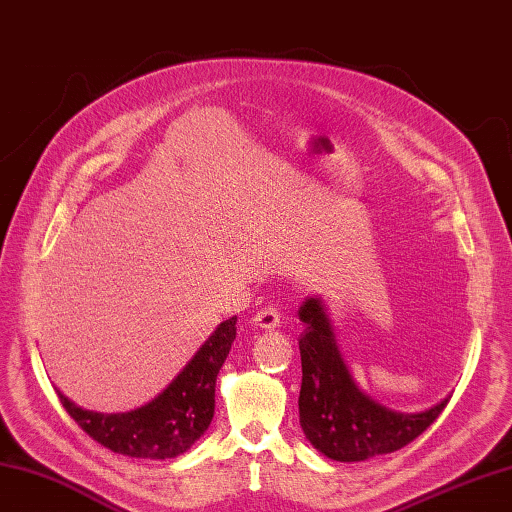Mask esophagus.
I'll list each match as a JSON object with an SVG mask.
<instances>
[{"mask_svg":"<svg viewBox=\"0 0 512 512\" xmlns=\"http://www.w3.org/2000/svg\"><path fill=\"white\" fill-rule=\"evenodd\" d=\"M253 324L257 329H264V331H272L277 329L281 324V311L277 307H266V309H259L253 318Z\"/></svg>","mask_w":512,"mask_h":512,"instance_id":"34e87169","label":"esophagus"}]
</instances>
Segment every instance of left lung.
<instances>
[{"mask_svg":"<svg viewBox=\"0 0 512 512\" xmlns=\"http://www.w3.org/2000/svg\"><path fill=\"white\" fill-rule=\"evenodd\" d=\"M300 333V426L313 448L333 461L355 463L409 445L435 422L450 398L422 413H400L374 402L357 387L339 352L322 298L311 296L298 309Z\"/></svg>","mask_w":512,"mask_h":512,"instance_id":"1","label":"left lung"}]
</instances>
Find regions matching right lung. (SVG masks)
I'll use <instances>...</instances> for the list:
<instances>
[{"instance_id": "1", "label": "right lung", "mask_w": 512, "mask_h": 512, "mask_svg": "<svg viewBox=\"0 0 512 512\" xmlns=\"http://www.w3.org/2000/svg\"><path fill=\"white\" fill-rule=\"evenodd\" d=\"M235 322V316L220 322L175 381L140 409L127 413L86 411L58 391L64 411L88 437L116 454L153 461L183 454L212 424L216 378L235 339Z\"/></svg>"}]
</instances>
